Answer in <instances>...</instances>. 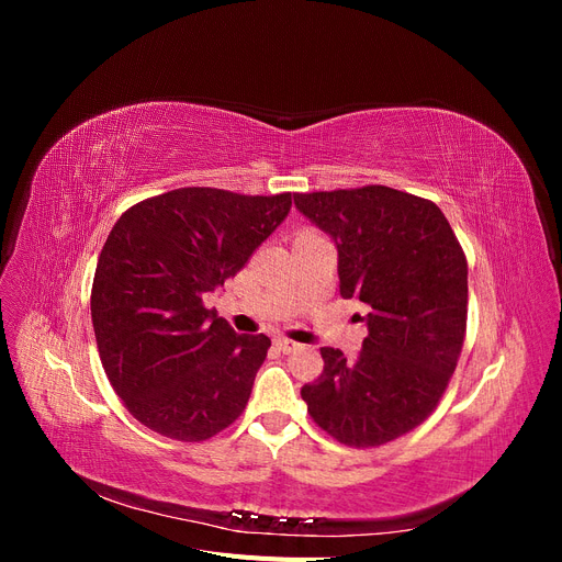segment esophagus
Masks as SVG:
<instances>
[{
    "label": "esophagus",
    "instance_id": "obj_1",
    "mask_svg": "<svg viewBox=\"0 0 562 562\" xmlns=\"http://www.w3.org/2000/svg\"><path fill=\"white\" fill-rule=\"evenodd\" d=\"M274 345H277V349L283 351V353H291V351H295V349L300 347L297 342H293V339H285V337H277Z\"/></svg>",
    "mask_w": 562,
    "mask_h": 562
}]
</instances>
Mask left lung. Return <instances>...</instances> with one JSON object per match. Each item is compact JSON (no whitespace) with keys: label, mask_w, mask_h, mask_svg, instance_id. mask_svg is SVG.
Here are the masks:
<instances>
[{"label":"left lung","mask_w":562,"mask_h":562,"mask_svg":"<svg viewBox=\"0 0 562 562\" xmlns=\"http://www.w3.org/2000/svg\"><path fill=\"white\" fill-rule=\"evenodd\" d=\"M337 248L342 297L361 300L368 337L347 359L323 347V372L302 401L339 443H389L431 415L467 330V258L434 201L384 184L293 194Z\"/></svg>","instance_id":"1"}]
</instances>
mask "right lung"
<instances>
[{
  "instance_id": "1",
  "label": "right lung",
  "mask_w": 562,
  "mask_h": 562,
  "mask_svg": "<svg viewBox=\"0 0 562 562\" xmlns=\"http://www.w3.org/2000/svg\"><path fill=\"white\" fill-rule=\"evenodd\" d=\"M291 213V194L182 187L135 203L100 250L91 318L105 375L161 436L206 440L244 413L267 335H239L201 297Z\"/></svg>"
}]
</instances>
